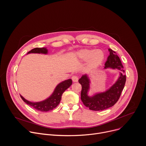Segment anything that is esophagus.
<instances>
[{
	"instance_id": "1",
	"label": "esophagus",
	"mask_w": 146,
	"mask_h": 146,
	"mask_svg": "<svg viewBox=\"0 0 146 146\" xmlns=\"http://www.w3.org/2000/svg\"><path fill=\"white\" fill-rule=\"evenodd\" d=\"M72 79L73 81L75 82H77V81H78V77L76 76H73L72 77Z\"/></svg>"
}]
</instances>
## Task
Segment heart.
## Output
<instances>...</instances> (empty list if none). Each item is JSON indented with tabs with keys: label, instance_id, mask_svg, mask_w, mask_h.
I'll use <instances>...</instances> for the list:
<instances>
[{
	"label": "heart",
	"instance_id": "heart-1",
	"mask_svg": "<svg viewBox=\"0 0 146 146\" xmlns=\"http://www.w3.org/2000/svg\"><path fill=\"white\" fill-rule=\"evenodd\" d=\"M77 58L81 61L88 60V66L90 69H94L100 65L105 59V54L101 50L86 48L76 53Z\"/></svg>",
	"mask_w": 146,
	"mask_h": 146
}]
</instances>
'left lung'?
<instances>
[{"instance_id":"1","label":"left lung","mask_w":146,"mask_h":146,"mask_svg":"<svg viewBox=\"0 0 146 146\" xmlns=\"http://www.w3.org/2000/svg\"><path fill=\"white\" fill-rule=\"evenodd\" d=\"M109 51L110 55L105 64V68H111L122 71L116 82L109 90L90 97L87 95L90 88V80L88 77L86 75L82 76L78 80V82L82 87L81 99L83 104L91 110H103L114 106L118 100L125 84L126 76L123 74L125 71L123 70V66L119 58L112 50L109 48Z\"/></svg>"}]
</instances>
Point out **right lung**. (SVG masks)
<instances>
[{
  "mask_svg": "<svg viewBox=\"0 0 146 146\" xmlns=\"http://www.w3.org/2000/svg\"><path fill=\"white\" fill-rule=\"evenodd\" d=\"M29 53H42L47 54V50L45 48H35L28 52ZM72 84V80L69 79L60 82L56 87L52 95L47 99L40 102L33 103L28 101L21 95V98L27 105L35 109L40 111H48L55 109L60 103L63 93Z\"/></svg>",
  "mask_w": 146,
  "mask_h": 146,
  "instance_id": "right-lung-1",
  "label": "right lung"
}]
</instances>
